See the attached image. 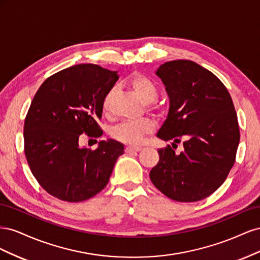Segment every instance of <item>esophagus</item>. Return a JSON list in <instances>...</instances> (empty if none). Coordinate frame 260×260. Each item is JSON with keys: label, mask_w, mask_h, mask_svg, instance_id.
Returning <instances> with one entry per match:
<instances>
[{"label": "esophagus", "mask_w": 260, "mask_h": 260, "mask_svg": "<svg viewBox=\"0 0 260 260\" xmlns=\"http://www.w3.org/2000/svg\"><path fill=\"white\" fill-rule=\"evenodd\" d=\"M141 149H142V147H141V146H131V145H129V146L124 148V151H125V153H133V152H139V151H141Z\"/></svg>", "instance_id": "esophagus-1"}]
</instances>
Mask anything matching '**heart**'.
Listing matches in <instances>:
<instances>
[{"label":"heart","mask_w":260,"mask_h":260,"mask_svg":"<svg viewBox=\"0 0 260 260\" xmlns=\"http://www.w3.org/2000/svg\"><path fill=\"white\" fill-rule=\"evenodd\" d=\"M129 85L135 91L139 98L144 103H151L157 94H158V86L156 82L144 74H136L129 78ZM114 95V89L108 90L103 100V109L107 112L111 106V102ZM155 108V107H153ZM154 122L148 118H142L137 120H125L113 128L112 137L120 142L128 144H140L144 137L154 130Z\"/></svg>","instance_id":"obj_1"}]
</instances>
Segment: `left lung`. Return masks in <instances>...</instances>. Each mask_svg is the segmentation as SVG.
Returning <instances> with one entry per match:
<instances>
[{
  "instance_id": "8db88e82",
  "label": "left lung",
  "mask_w": 260,
  "mask_h": 260,
  "mask_svg": "<svg viewBox=\"0 0 260 260\" xmlns=\"http://www.w3.org/2000/svg\"><path fill=\"white\" fill-rule=\"evenodd\" d=\"M170 100L169 114L157 137L176 143L158 149L149 172L153 184L177 202H198L220 187L235 162L240 143L237 112L229 91L206 68L187 59L171 60L157 69Z\"/></svg>"
}]
</instances>
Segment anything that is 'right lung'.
I'll return each instance as SVG.
<instances>
[{
	"label": "right lung",
	"mask_w": 260,
	"mask_h": 260,
	"mask_svg": "<svg viewBox=\"0 0 260 260\" xmlns=\"http://www.w3.org/2000/svg\"><path fill=\"white\" fill-rule=\"evenodd\" d=\"M117 80L116 72L81 64L52 75L37 91L23 124V146L38 183L54 198L83 202L107 185L123 145L107 140L91 149L79 141L82 133L103 135L98 120Z\"/></svg>",
	"instance_id": "right-lung-1"
}]
</instances>
